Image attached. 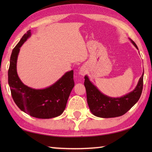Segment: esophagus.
<instances>
[{"mask_svg":"<svg viewBox=\"0 0 152 152\" xmlns=\"http://www.w3.org/2000/svg\"><path fill=\"white\" fill-rule=\"evenodd\" d=\"M86 73H87V70L84 66H82V67L80 68V71H79L80 74H81L82 76H84Z\"/></svg>","mask_w":152,"mask_h":152,"instance_id":"esophagus-1","label":"esophagus"}]
</instances>
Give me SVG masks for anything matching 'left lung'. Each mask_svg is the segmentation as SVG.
<instances>
[{"label":"left lung","instance_id":"8db88e82","mask_svg":"<svg viewBox=\"0 0 152 152\" xmlns=\"http://www.w3.org/2000/svg\"><path fill=\"white\" fill-rule=\"evenodd\" d=\"M131 42L138 49L134 42ZM144 72L133 91L121 97L112 98L106 96L99 91L85 76L84 86L86 90L87 101L92 114L99 118H109L119 117L125 114L139 100L143 88Z\"/></svg>","mask_w":152,"mask_h":152}]
</instances>
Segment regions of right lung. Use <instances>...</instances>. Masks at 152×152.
Wrapping results in <instances>:
<instances>
[{
  "label": "right lung",
  "mask_w": 152,
  "mask_h": 152,
  "mask_svg": "<svg viewBox=\"0 0 152 152\" xmlns=\"http://www.w3.org/2000/svg\"><path fill=\"white\" fill-rule=\"evenodd\" d=\"M25 33L13 49L8 69V84L13 100L19 108L34 118L50 119L60 115L66 108L74 86L73 70L67 72L53 85L42 89L25 86L17 73V59L20 48L31 36Z\"/></svg>",
  "instance_id": "1"
}]
</instances>
